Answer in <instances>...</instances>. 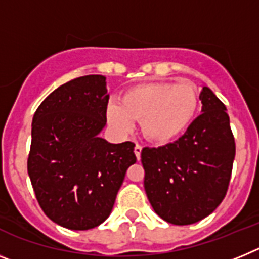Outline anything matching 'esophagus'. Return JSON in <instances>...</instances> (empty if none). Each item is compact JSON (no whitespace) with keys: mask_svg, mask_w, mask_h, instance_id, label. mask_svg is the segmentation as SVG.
I'll use <instances>...</instances> for the list:
<instances>
[{"mask_svg":"<svg viewBox=\"0 0 259 259\" xmlns=\"http://www.w3.org/2000/svg\"><path fill=\"white\" fill-rule=\"evenodd\" d=\"M141 150H143L141 145L136 144V145H135V155H136L137 161H139V159H140V157H141Z\"/></svg>","mask_w":259,"mask_h":259,"instance_id":"1","label":"esophagus"}]
</instances>
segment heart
I'll list each match as a JSON object with an SVG mask.
<instances>
[{
	"label": "heart",
	"instance_id": "heart-1",
	"mask_svg": "<svg viewBox=\"0 0 259 259\" xmlns=\"http://www.w3.org/2000/svg\"><path fill=\"white\" fill-rule=\"evenodd\" d=\"M200 97L191 83L153 81L127 89L122 102L110 101L107 122L115 131L127 134L140 120L144 136L155 144H167L187 131L197 114Z\"/></svg>",
	"mask_w": 259,
	"mask_h": 259
}]
</instances>
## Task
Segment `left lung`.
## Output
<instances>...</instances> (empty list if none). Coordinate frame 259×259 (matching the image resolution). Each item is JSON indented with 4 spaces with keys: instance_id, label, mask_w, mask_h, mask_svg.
Instances as JSON below:
<instances>
[{
    "instance_id": "obj_1",
    "label": "left lung",
    "mask_w": 259,
    "mask_h": 259,
    "mask_svg": "<svg viewBox=\"0 0 259 259\" xmlns=\"http://www.w3.org/2000/svg\"><path fill=\"white\" fill-rule=\"evenodd\" d=\"M201 115L179 140L141 150L144 188L163 221L187 226L206 218L227 193L235 139L223 102L209 87L200 93Z\"/></svg>"
}]
</instances>
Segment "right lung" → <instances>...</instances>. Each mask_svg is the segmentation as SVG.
Segmentation results:
<instances>
[{"label":"right lung","mask_w":259,"mask_h":259,"mask_svg":"<svg viewBox=\"0 0 259 259\" xmlns=\"http://www.w3.org/2000/svg\"><path fill=\"white\" fill-rule=\"evenodd\" d=\"M106 77L88 75L53 91L32 119L28 175L48 218L74 231L109 218L135 144L100 137L106 125Z\"/></svg>","instance_id":"1"}]
</instances>
